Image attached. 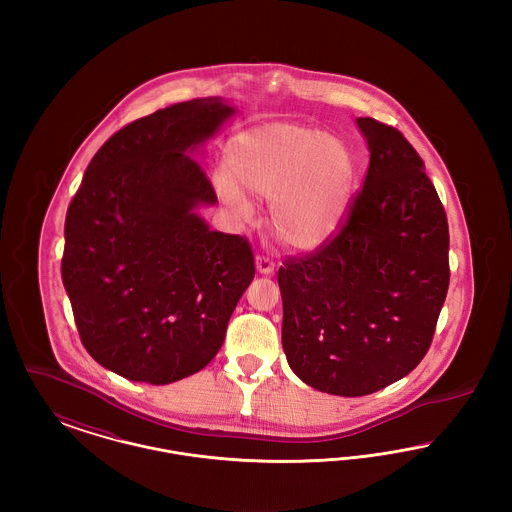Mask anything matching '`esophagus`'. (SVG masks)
<instances>
[{"mask_svg":"<svg viewBox=\"0 0 512 512\" xmlns=\"http://www.w3.org/2000/svg\"><path fill=\"white\" fill-rule=\"evenodd\" d=\"M255 267H257L259 274H272L274 272V261L267 255H257Z\"/></svg>","mask_w":512,"mask_h":512,"instance_id":"34e87169","label":"esophagus"}]
</instances>
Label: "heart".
Listing matches in <instances>:
<instances>
[{
	"label": "heart",
	"instance_id": "1",
	"mask_svg": "<svg viewBox=\"0 0 512 512\" xmlns=\"http://www.w3.org/2000/svg\"><path fill=\"white\" fill-rule=\"evenodd\" d=\"M355 174V157L338 136L276 122L228 144V172L215 174V188L238 217L249 213L245 194L270 199L274 236L292 249L311 251L338 230Z\"/></svg>",
	"mask_w": 512,
	"mask_h": 512
}]
</instances>
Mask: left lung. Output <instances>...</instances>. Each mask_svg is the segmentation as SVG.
Wrapping results in <instances>:
<instances>
[{"label": "left lung", "instance_id": "1", "mask_svg": "<svg viewBox=\"0 0 512 512\" xmlns=\"http://www.w3.org/2000/svg\"><path fill=\"white\" fill-rule=\"evenodd\" d=\"M365 186L338 236L278 270L282 347L311 388L359 397L424 359L449 288V226L405 136L359 117Z\"/></svg>", "mask_w": 512, "mask_h": 512}]
</instances>
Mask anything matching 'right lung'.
I'll list each match as a JSON object with an SVG mask.
<instances>
[{"instance_id":"1","label":"right lung","mask_w":512,"mask_h":512,"mask_svg":"<svg viewBox=\"0 0 512 512\" xmlns=\"http://www.w3.org/2000/svg\"><path fill=\"white\" fill-rule=\"evenodd\" d=\"M234 113L203 98L130 122L99 147L69 205L61 276L74 322L122 378L165 386L209 365L255 276L247 240L195 211L217 194L190 153Z\"/></svg>"}]
</instances>
